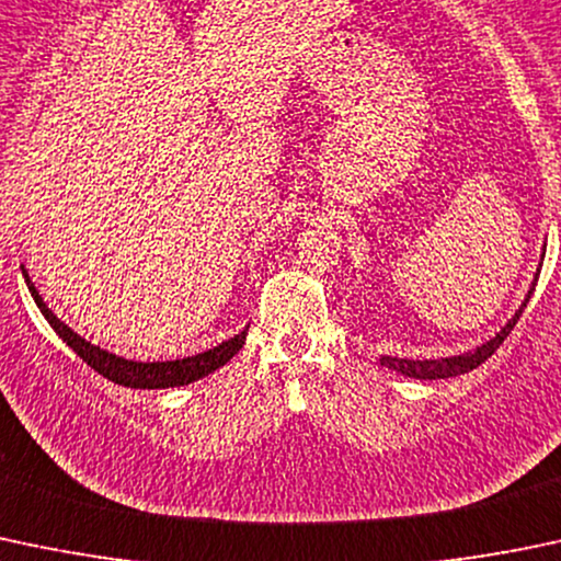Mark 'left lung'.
<instances>
[{"label":"left lung","mask_w":561,"mask_h":561,"mask_svg":"<svg viewBox=\"0 0 561 561\" xmlns=\"http://www.w3.org/2000/svg\"><path fill=\"white\" fill-rule=\"evenodd\" d=\"M535 291V288H533ZM533 291L527 294V299H524V305L518 308V313L513 316L511 321L502 327V332L496 334L494 340H489L486 345H481V348L470 351V354H461V356H451V359H397V356H383L380 359V365L389 367V369H397V373L408 375V378H419V380H437V378H456V375H465L470 373V369H476L478 365H483V362L489 359V356L494 354L496 348H500L502 343L507 340V334L513 332V327H516L518 319H522L524 308H527L529 297H533Z\"/></svg>","instance_id":"8db88e82"}]
</instances>
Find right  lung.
<instances>
[{
    "label": "right lung",
    "mask_w": 561,
    "mask_h": 561,
    "mask_svg": "<svg viewBox=\"0 0 561 561\" xmlns=\"http://www.w3.org/2000/svg\"><path fill=\"white\" fill-rule=\"evenodd\" d=\"M23 278H26V286H28V291H32L37 308L43 310L45 319H48L50 327L56 329V334L65 340L69 348H72L75 354L85 362V365L94 367L100 375H105L107 380H113V383H118V386H129V389H170V386H186L196 378H205V375H210L213 369L227 365V362L242 348V343H245L248 329H242L240 334H234V337L227 340V343L216 345V348L205 351V354L188 356V359H175V362L121 359V356L107 354V351L85 343V340L80 337V334H75L67 323H61L59 319H56V316L48 310V305L43 302V297H39L37 288H34V283L28 280L26 273H23Z\"/></svg>",
    "instance_id": "obj_1"
}]
</instances>
